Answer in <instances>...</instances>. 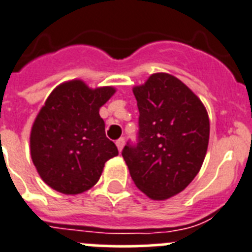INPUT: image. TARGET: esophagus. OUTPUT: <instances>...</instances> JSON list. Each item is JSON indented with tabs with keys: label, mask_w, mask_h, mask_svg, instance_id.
Returning <instances> with one entry per match:
<instances>
[{
	"label": "esophagus",
	"mask_w": 252,
	"mask_h": 252,
	"mask_svg": "<svg viewBox=\"0 0 252 252\" xmlns=\"http://www.w3.org/2000/svg\"><path fill=\"white\" fill-rule=\"evenodd\" d=\"M115 144H117V148H118L119 152H122V149H123L124 147V138H119V139L115 142Z\"/></svg>",
	"instance_id": "34e87169"
}]
</instances>
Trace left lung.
<instances>
[{
	"label": "left lung",
	"instance_id": "left-lung-1",
	"mask_svg": "<svg viewBox=\"0 0 252 252\" xmlns=\"http://www.w3.org/2000/svg\"><path fill=\"white\" fill-rule=\"evenodd\" d=\"M133 93L139 109L138 143L126 144L122 155L138 189L153 200H165L183 191L203 165L208 112L189 87L168 73H154Z\"/></svg>",
	"mask_w": 252,
	"mask_h": 252
}]
</instances>
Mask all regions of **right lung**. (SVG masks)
Wrapping results in <instances>:
<instances>
[{
	"label": "right lung",
	"instance_id": "right-lung-1",
	"mask_svg": "<svg viewBox=\"0 0 252 252\" xmlns=\"http://www.w3.org/2000/svg\"><path fill=\"white\" fill-rule=\"evenodd\" d=\"M114 93L113 87L93 89L73 79L56 87L37 114L30 135L31 158L56 191H87L99 180L105 161L118 155L99 115Z\"/></svg>",
	"mask_w": 252,
	"mask_h": 252
}]
</instances>
